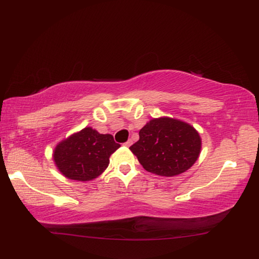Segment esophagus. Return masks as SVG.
Returning a JSON list of instances; mask_svg holds the SVG:
<instances>
[{"mask_svg": "<svg viewBox=\"0 0 259 259\" xmlns=\"http://www.w3.org/2000/svg\"><path fill=\"white\" fill-rule=\"evenodd\" d=\"M132 143H133V141L130 139L128 141H126V143H125V144H123V145H125V146H126V147H130V146H131V145H132Z\"/></svg>", "mask_w": 259, "mask_h": 259, "instance_id": "esophagus-1", "label": "esophagus"}]
</instances>
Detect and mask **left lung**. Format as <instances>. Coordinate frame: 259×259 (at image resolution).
I'll return each instance as SVG.
<instances>
[{"label":"left lung","instance_id":"1","mask_svg":"<svg viewBox=\"0 0 259 259\" xmlns=\"http://www.w3.org/2000/svg\"><path fill=\"white\" fill-rule=\"evenodd\" d=\"M130 150L147 172L175 177L197 161L201 138L190 123L161 116L150 120L139 131V140Z\"/></svg>","mask_w":259,"mask_h":259}]
</instances>
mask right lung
Segmentation results:
<instances>
[{
  "label": "right lung",
  "instance_id": "right-lung-1",
  "mask_svg": "<svg viewBox=\"0 0 259 259\" xmlns=\"http://www.w3.org/2000/svg\"><path fill=\"white\" fill-rule=\"evenodd\" d=\"M119 147L111 134L84 127L56 145L53 160L66 178L90 182L108 167L109 157Z\"/></svg>",
  "mask_w": 259,
  "mask_h": 259
}]
</instances>
